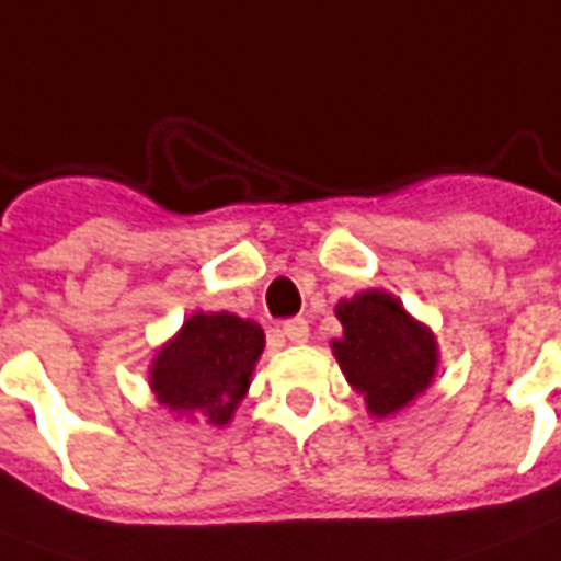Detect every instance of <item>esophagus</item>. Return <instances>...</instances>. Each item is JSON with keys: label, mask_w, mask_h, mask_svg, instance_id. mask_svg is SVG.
<instances>
[{"label": "esophagus", "mask_w": 561, "mask_h": 561, "mask_svg": "<svg viewBox=\"0 0 561 561\" xmlns=\"http://www.w3.org/2000/svg\"><path fill=\"white\" fill-rule=\"evenodd\" d=\"M280 333H284L293 344H304L309 339V324L304 318H289V321H284V330H280Z\"/></svg>", "instance_id": "1"}]
</instances>
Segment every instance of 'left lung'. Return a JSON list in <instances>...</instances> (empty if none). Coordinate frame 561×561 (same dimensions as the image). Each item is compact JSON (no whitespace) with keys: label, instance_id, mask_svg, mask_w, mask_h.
I'll use <instances>...</instances> for the list:
<instances>
[{"label":"left lung","instance_id":"8db88e82","mask_svg":"<svg viewBox=\"0 0 561 561\" xmlns=\"http://www.w3.org/2000/svg\"><path fill=\"white\" fill-rule=\"evenodd\" d=\"M344 335L333 342L353 391L374 416H391L416 400L437 374V339L385 289H365L335 304Z\"/></svg>","mask_w":561,"mask_h":561}]
</instances>
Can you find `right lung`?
<instances>
[{"label": "right lung", "instance_id": "right-lung-1", "mask_svg": "<svg viewBox=\"0 0 561 561\" xmlns=\"http://www.w3.org/2000/svg\"><path fill=\"white\" fill-rule=\"evenodd\" d=\"M266 347L257 321L234 312H194L150 365V388L170 411L228 425Z\"/></svg>", "mask_w": 561, "mask_h": 561}]
</instances>
